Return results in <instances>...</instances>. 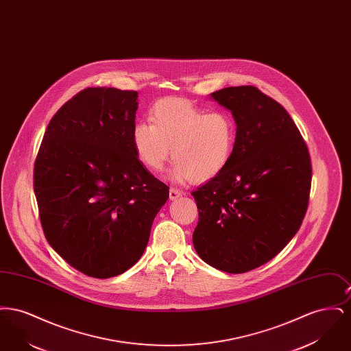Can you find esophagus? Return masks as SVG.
I'll return each mask as SVG.
<instances>
[{
    "mask_svg": "<svg viewBox=\"0 0 351 351\" xmlns=\"http://www.w3.org/2000/svg\"><path fill=\"white\" fill-rule=\"evenodd\" d=\"M182 195H183V192L179 191V189H175V188H171V189H169V200H176V199H179Z\"/></svg>",
    "mask_w": 351,
    "mask_h": 351,
    "instance_id": "esophagus-1",
    "label": "esophagus"
}]
</instances>
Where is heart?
Segmentation results:
<instances>
[{"mask_svg":"<svg viewBox=\"0 0 351 351\" xmlns=\"http://www.w3.org/2000/svg\"><path fill=\"white\" fill-rule=\"evenodd\" d=\"M149 122L134 126L132 139L138 159L160 172L169 155L175 183L205 182L221 173L232 160L237 145V122L229 112H206L184 99H163L151 108Z\"/></svg>","mask_w":351,"mask_h":351,"instance_id":"obj_1","label":"heart"}]
</instances>
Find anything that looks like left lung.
I'll list each match as a JSON object with an SVG mask.
<instances>
[{"mask_svg": "<svg viewBox=\"0 0 351 351\" xmlns=\"http://www.w3.org/2000/svg\"><path fill=\"white\" fill-rule=\"evenodd\" d=\"M232 112L237 145L228 167L192 192L199 209L193 246L229 274L258 268L287 246L306 213L312 166L283 106L251 85L213 92Z\"/></svg>", "mask_w": 351, "mask_h": 351, "instance_id": "left-lung-1", "label": "left lung"}]
</instances>
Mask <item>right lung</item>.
<instances>
[{"instance_id":"obj_1","label":"right lung","mask_w":351,"mask_h":351,"mask_svg":"<svg viewBox=\"0 0 351 351\" xmlns=\"http://www.w3.org/2000/svg\"><path fill=\"white\" fill-rule=\"evenodd\" d=\"M138 93L86 88L51 118L34 165V192L51 247L88 276L133 267L168 186L134 150Z\"/></svg>"}]
</instances>
